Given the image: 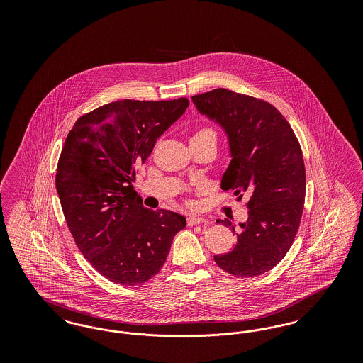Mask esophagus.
<instances>
[{"label": "esophagus", "instance_id": "esophagus-1", "mask_svg": "<svg viewBox=\"0 0 363 363\" xmlns=\"http://www.w3.org/2000/svg\"><path fill=\"white\" fill-rule=\"evenodd\" d=\"M204 223V219L200 216H189L188 218V225H201Z\"/></svg>", "mask_w": 363, "mask_h": 363}]
</instances>
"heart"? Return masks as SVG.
<instances>
[{
    "label": "heart",
    "instance_id": "1",
    "mask_svg": "<svg viewBox=\"0 0 363 363\" xmlns=\"http://www.w3.org/2000/svg\"><path fill=\"white\" fill-rule=\"evenodd\" d=\"M213 138L216 140V133L212 128H208V126H200L194 130L193 136L190 138V141H196V140H203V138Z\"/></svg>",
    "mask_w": 363,
    "mask_h": 363
}]
</instances>
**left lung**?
<instances>
[{
	"instance_id": "left-lung-1",
	"label": "left lung",
	"mask_w": 363,
	"mask_h": 363,
	"mask_svg": "<svg viewBox=\"0 0 363 363\" xmlns=\"http://www.w3.org/2000/svg\"><path fill=\"white\" fill-rule=\"evenodd\" d=\"M197 110L219 123L228 138L231 162L222 189L249 196L247 220L237 243L215 262L231 275L255 277L271 271L293 245L301 223L306 174L302 150L290 123L272 104L216 88L191 96ZM235 233L230 219L216 220Z\"/></svg>"
}]
</instances>
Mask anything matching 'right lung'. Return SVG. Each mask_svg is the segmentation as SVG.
I'll return each instance as SVG.
<instances>
[{
  "label": "right lung",
  "instance_id": "1",
  "mask_svg": "<svg viewBox=\"0 0 363 363\" xmlns=\"http://www.w3.org/2000/svg\"><path fill=\"white\" fill-rule=\"evenodd\" d=\"M188 106L186 98L111 102L82 116L65 140L55 174L62 212L86 261L113 283L155 277L186 227L179 213L144 207L132 182Z\"/></svg>",
  "mask_w": 363,
  "mask_h": 363
}]
</instances>
